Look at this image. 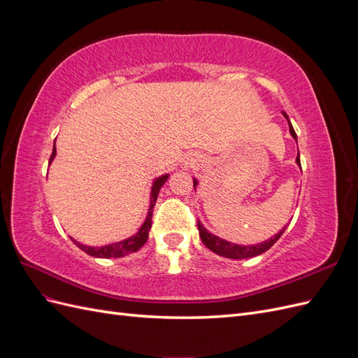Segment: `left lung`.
<instances>
[{
    "instance_id": "left-lung-1",
    "label": "left lung",
    "mask_w": 358,
    "mask_h": 358,
    "mask_svg": "<svg viewBox=\"0 0 358 358\" xmlns=\"http://www.w3.org/2000/svg\"><path fill=\"white\" fill-rule=\"evenodd\" d=\"M282 115L285 116L287 122H288V127H289V134L291 137L296 140L297 142V134L294 131V128H292L291 122H289V117L287 116L285 112H282ZM296 162L297 166H300V155H297L296 158ZM199 185V180L194 178V189H196V187ZM199 225V233H200V237H201V242L208 246L212 252L218 254L221 257H225V258H231V259H243V258H252V257H257L259 254H263L266 251H268L270 248H272L278 241L279 237L284 234V231L287 230V225L282 227V230H280L278 234L272 236L270 239L262 242V243H255V245H237V243H233V242H229L225 239H221V237L215 236L213 233H210L208 229H204L203 224L199 221L197 222Z\"/></svg>"
}]
</instances>
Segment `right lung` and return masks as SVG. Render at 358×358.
Instances as JSON below:
<instances>
[{
    "label": "right lung",
    "mask_w": 358,
    "mask_h": 358,
    "mask_svg": "<svg viewBox=\"0 0 358 358\" xmlns=\"http://www.w3.org/2000/svg\"><path fill=\"white\" fill-rule=\"evenodd\" d=\"M55 157H57V148H55V143H53V150H52V155H50V159H49V166L52 164V161ZM169 176L170 175H167V173H166V175L157 178L152 182L146 220L142 225H140V229L133 236L127 237V239H124V241H119V242L109 243V245H103V246H88V245H83L78 241H74L73 237H70V239L74 242L76 246L80 248L83 252H86L91 257H95V258H119V257H125L128 254L138 251V249L142 248L148 241L149 230H150V227H152V212H154V206L157 203L158 192L162 188V185H164V183L167 182Z\"/></svg>",
    "instance_id": "obj_1"
}]
</instances>
